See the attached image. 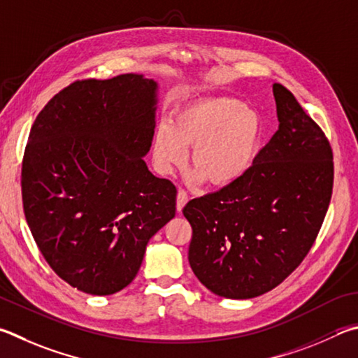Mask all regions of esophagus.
<instances>
[{
  "label": "esophagus",
  "mask_w": 358,
  "mask_h": 358,
  "mask_svg": "<svg viewBox=\"0 0 358 358\" xmlns=\"http://www.w3.org/2000/svg\"><path fill=\"white\" fill-rule=\"evenodd\" d=\"M186 203H187V194H186V191L180 189L177 194V211L181 213V210H183V206Z\"/></svg>",
  "instance_id": "obj_1"
}]
</instances>
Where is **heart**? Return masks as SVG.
Instances as JSON below:
<instances>
[{"label": "heart", "instance_id": "heart-1", "mask_svg": "<svg viewBox=\"0 0 358 358\" xmlns=\"http://www.w3.org/2000/svg\"><path fill=\"white\" fill-rule=\"evenodd\" d=\"M263 125L257 111L231 96H205L191 101L153 134L152 155L162 175L185 166L192 147V183L227 186L243 178L255 164Z\"/></svg>", "mask_w": 358, "mask_h": 358}]
</instances>
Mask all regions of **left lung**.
<instances>
[{
  "instance_id": "left-lung-1",
  "label": "left lung",
  "mask_w": 358,
  "mask_h": 358,
  "mask_svg": "<svg viewBox=\"0 0 358 358\" xmlns=\"http://www.w3.org/2000/svg\"><path fill=\"white\" fill-rule=\"evenodd\" d=\"M278 129L243 178L187 201L191 269L227 299L274 289L313 245L332 197L334 157L321 128L275 83Z\"/></svg>"
}]
</instances>
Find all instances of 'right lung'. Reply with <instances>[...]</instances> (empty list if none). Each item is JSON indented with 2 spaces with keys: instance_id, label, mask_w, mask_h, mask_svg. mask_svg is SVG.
<instances>
[{
  "instance_id": "right-lung-1",
  "label": "right lung",
  "mask_w": 358,
  "mask_h": 358,
  "mask_svg": "<svg viewBox=\"0 0 358 358\" xmlns=\"http://www.w3.org/2000/svg\"><path fill=\"white\" fill-rule=\"evenodd\" d=\"M158 83L125 73L76 81L31 128L22 169L26 222L57 275L92 296L128 287L177 189L148 171Z\"/></svg>"
}]
</instances>
